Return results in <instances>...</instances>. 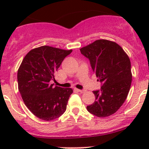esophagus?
<instances>
[{"instance_id": "34e87169", "label": "esophagus", "mask_w": 149, "mask_h": 149, "mask_svg": "<svg viewBox=\"0 0 149 149\" xmlns=\"http://www.w3.org/2000/svg\"><path fill=\"white\" fill-rule=\"evenodd\" d=\"M77 91H79V92H80V93H84V92H85L86 91V90H84V89H77Z\"/></svg>"}]
</instances>
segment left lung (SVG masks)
Returning a JSON list of instances; mask_svg holds the SVG:
<instances>
[{"label":"left lung","instance_id":"8db88e82","mask_svg":"<svg viewBox=\"0 0 149 149\" xmlns=\"http://www.w3.org/2000/svg\"><path fill=\"white\" fill-rule=\"evenodd\" d=\"M88 58L91 68L102 84L101 90L94 91L95 101L86 107L90 113L99 118L110 116L123 105L132 81L129 57L115 42L98 40L80 49Z\"/></svg>","mask_w":149,"mask_h":149}]
</instances>
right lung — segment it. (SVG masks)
<instances>
[{"label":"right lung","mask_w":149,"mask_h":149,"mask_svg":"<svg viewBox=\"0 0 149 149\" xmlns=\"http://www.w3.org/2000/svg\"><path fill=\"white\" fill-rule=\"evenodd\" d=\"M72 49L49 46L34 48L24 57L18 70L19 91L27 108L45 121L59 118L66 110L73 90L51 84L55 72Z\"/></svg>","instance_id":"obj_1"}]
</instances>
